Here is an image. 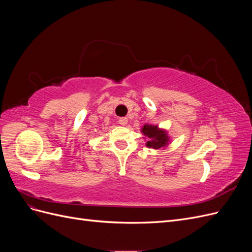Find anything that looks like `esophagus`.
<instances>
[{"instance_id": "34e87169", "label": "esophagus", "mask_w": 252, "mask_h": 252, "mask_svg": "<svg viewBox=\"0 0 252 252\" xmlns=\"http://www.w3.org/2000/svg\"><path fill=\"white\" fill-rule=\"evenodd\" d=\"M127 123H128V120H127V118H121V119L119 120V124H120V125H122V126H125V125H127Z\"/></svg>"}]
</instances>
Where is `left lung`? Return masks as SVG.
I'll list each match as a JSON object with an SVG mask.
<instances>
[{
	"instance_id": "obj_1",
	"label": "left lung",
	"mask_w": 252,
	"mask_h": 252,
	"mask_svg": "<svg viewBox=\"0 0 252 252\" xmlns=\"http://www.w3.org/2000/svg\"><path fill=\"white\" fill-rule=\"evenodd\" d=\"M141 132L148 138V141L146 143V146L148 148L154 149H159L166 147L169 143L170 138L167 134L166 130L164 129L158 128L156 125H149L145 124L142 128Z\"/></svg>"
}]
</instances>
